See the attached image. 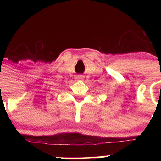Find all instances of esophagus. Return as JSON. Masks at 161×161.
<instances>
[{"label":"esophagus","instance_id":"esophagus-1","mask_svg":"<svg viewBox=\"0 0 161 161\" xmlns=\"http://www.w3.org/2000/svg\"><path fill=\"white\" fill-rule=\"evenodd\" d=\"M82 76H78L77 77H76V79H78V80H82Z\"/></svg>","mask_w":161,"mask_h":161}]
</instances>
